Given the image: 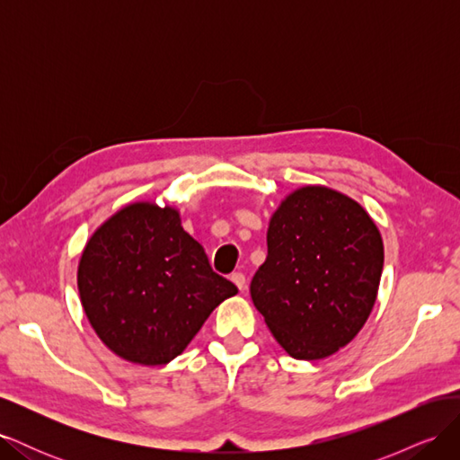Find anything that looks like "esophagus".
Instances as JSON below:
<instances>
[{
    "mask_svg": "<svg viewBox=\"0 0 460 460\" xmlns=\"http://www.w3.org/2000/svg\"><path fill=\"white\" fill-rule=\"evenodd\" d=\"M230 280H232L235 286H238L240 291L245 289V274H243V272H234V274L230 276Z\"/></svg>",
    "mask_w": 460,
    "mask_h": 460,
    "instance_id": "34e87169",
    "label": "esophagus"
}]
</instances>
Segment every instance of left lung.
<instances>
[{
    "mask_svg": "<svg viewBox=\"0 0 460 460\" xmlns=\"http://www.w3.org/2000/svg\"><path fill=\"white\" fill-rule=\"evenodd\" d=\"M252 299L284 349L318 360L349 343L378 296L384 243L355 199L305 186L276 208Z\"/></svg>",
    "mask_w": 460,
    "mask_h": 460,
    "instance_id": "left-lung-1",
    "label": "left lung"
}]
</instances>
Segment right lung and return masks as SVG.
<instances>
[{
    "label": "right lung",
    "instance_id": "add662e5",
    "mask_svg": "<svg viewBox=\"0 0 460 460\" xmlns=\"http://www.w3.org/2000/svg\"><path fill=\"white\" fill-rule=\"evenodd\" d=\"M78 291L92 328L111 351L159 367L182 353L238 288L213 272L174 207L140 201L92 234L78 262Z\"/></svg>",
    "mask_w": 460,
    "mask_h": 460
}]
</instances>
